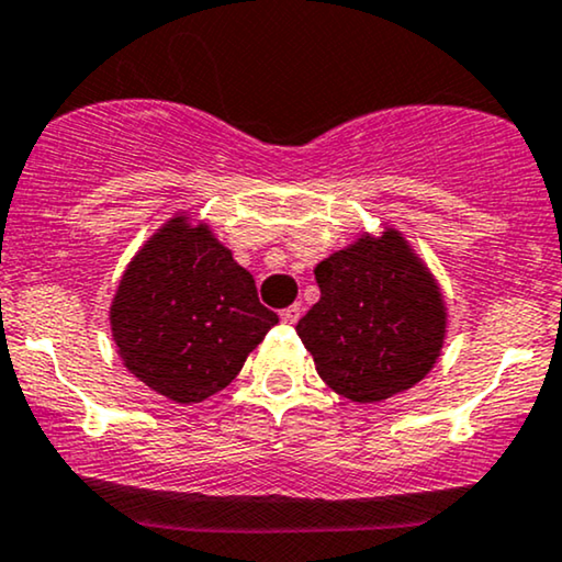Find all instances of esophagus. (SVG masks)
I'll return each instance as SVG.
<instances>
[{
	"mask_svg": "<svg viewBox=\"0 0 562 562\" xmlns=\"http://www.w3.org/2000/svg\"><path fill=\"white\" fill-rule=\"evenodd\" d=\"M301 311H303L301 303L288 305V308L280 314V318H282V322H285L288 326H293V324H297V318H301Z\"/></svg>",
	"mask_w": 562,
	"mask_h": 562,
	"instance_id": "esophagus-1",
	"label": "esophagus"
}]
</instances>
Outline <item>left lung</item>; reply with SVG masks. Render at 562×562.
I'll return each mask as SVG.
<instances>
[{
	"label": "left lung",
	"mask_w": 562,
	"mask_h": 562,
	"mask_svg": "<svg viewBox=\"0 0 562 562\" xmlns=\"http://www.w3.org/2000/svg\"><path fill=\"white\" fill-rule=\"evenodd\" d=\"M314 274L322 297L295 331L331 392L375 404L432 371L449 308L436 274L400 228L363 231L318 261Z\"/></svg>",
	"instance_id": "obj_1"
}]
</instances>
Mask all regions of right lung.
Returning <instances> with one entry per match:
<instances>
[{
  "label": "right lung",
  "mask_w": 562,
  "mask_h": 562,
  "mask_svg": "<svg viewBox=\"0 0 562 562\" xmlns=\"http://www.w3.org/2000/svg\"><path fill=\"white\" fill-rule=\"evenodd\" d=\"M111 337L134 379L176 404L223 392L280 322L210 223L176 212L126 265Z\"/></svg>",
  "instance_id": "add662e5"
}]
</instances>
